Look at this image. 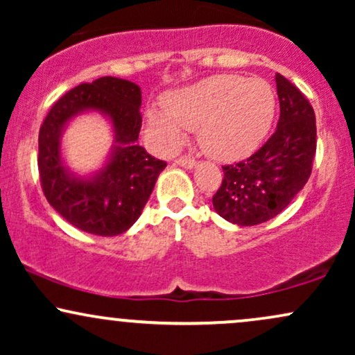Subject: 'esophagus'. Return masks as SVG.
<instances>
[{
  "label": "esophagus",
  "mask_w": 355,
  "mask_h": 355,
  "mask_svg": "<svg viewBox=\"0 0 355 355\" xmlns=\"http://www.w3.org/2000/svg\"><path fill=\"white\" fill-rule=\"evenodd\" d=\"M175 164L183 166V168H195V166H197V160L191 157H180L175 160Z\"/></svg>",
  "instance_id": "34e87169"
}]
</instances>
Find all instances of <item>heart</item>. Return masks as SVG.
Listing matches in <instances>:
<instances>
[{"mask_svg":"<svg viewBox=\"0 0 355 355\" xmlns=\"http://www.w3.org/2000/svg\"><path fill=\"white\" fill-rule=\"evenodd\" d=\"M275 116V92L266 80L214 75L172 92L165 108L146 113L155 145L173 152L197 128L203 152L220 160L245 157L263 141Z\"/></svg>","mask_w":355,"mask_h":355,"instance_id":"1","label":"heart"}]
</instances>
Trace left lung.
Returning a JSON list of instances; mask_svg holds the SVG:
<instances>
[{"label": "left lung", "mask_w": 355, "mask_h": 355, "mask_svg": "<svg viewBox=\"0 0 355 355\" xmlns=\"http://www.w3.org/2000/svg\"><path fill=\"white\" fill-rule=\"evenodd\" d=\"M280 116L266 145L247 160L225 165L211 198L220 217L240 227L259 225L279 215L304 189L317 148L315 113L295 85L277 73Z\"/></svg>", "instance_id": "left-lung-1"}]
</instances>
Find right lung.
Wrapping results in <instances>:
<instances>
[{"label":"right lung","instance_id":"add662e5","mask_svg":"<svg viewBox=\"0 0 355 355\" xmlns=\"http://www.w3.org/2000/svg\"><path fill=\"white\" fill-rule=\"evenodd\" d=\"M141 92L128 80L103 76L64 93L44 118L38 137V170L50 205L76 229L101 237L123 234L137 222L166 162L138 145ZM107 114L116 132L109 164L89 179L64 166L59 138L64 125L81 111Z\"/></svg>","mask_w":355,"mask_h":355}]
</instances>
